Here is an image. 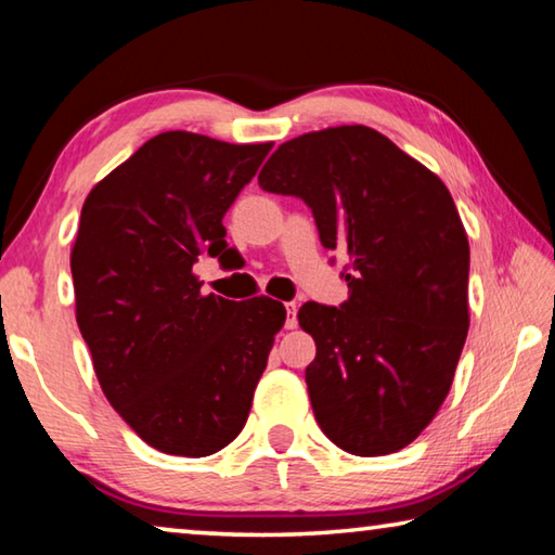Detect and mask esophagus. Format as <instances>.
<instances>
[{"label": "esophagus", "mask_w": 555, "mask_h": 555, "mask_svg": "<svg viewBox=\"0 0 555 555\" xmlns=\"http://www.w3.org/2000/svg\"><path fill=\"white\" fill-rule=\"evenodd\" d=\"M296 311H298V306L296 304H286V327L291 331V327H296Z\"/></svg>", "instance_id": "obj_1"}]
</instances>
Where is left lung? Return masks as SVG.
Here are the masks:
<instances>
[{
	"instance_id": "1",
	"label": "left lung",
	"mask_w": 555,
	"mask_h": 555,
	"mask_svg": "<svg viewBox=\"0 0 555 555\" xmlns=\"http://www.w3.org/2000/svg\"><path fill=\"white\" fill-rule=\"evenodd\" d=\"M259 185L304 201L323 247L350 259L345 304L298 311L318 426L352 455L397 453L446 401L469 327V244L448 188L362 125L281 144Z\"/></svg>"
}]
</instances>
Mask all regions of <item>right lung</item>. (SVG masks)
Wrapping results in <instances>:
<instances>
[{
	"label": "right lung",
	"instance_id": "right-lung-1",
	"mask_svg": "<svg viewBox=\"0 0 555 555\" xmlns=\"http://www.w3.org/2000/svg\"><path fill=\"white\" fill-rule=\"evenodd\" d=\"M271 152L164 131L92 188L70 271L92 367L134 434L205 457L247 424L286 308L267 296H203L201 255L224 257L222 218Z\"/></svg>",
	"mask_w": 555,
	"mask_h": 555
}]
</instances>
